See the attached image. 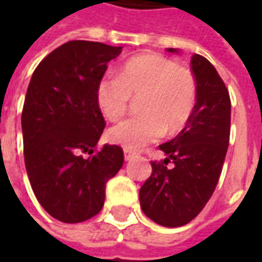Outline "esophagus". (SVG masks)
<instances>
[{"instance_id": "34e87169", "label": "esophagus", "mask_w": 262, "mask_h": 262, "mask_svg": "<svg viewBox=\"0 0 262 262\" xmlns=\"http://www.w3.org/2000/svg\"><path fill=\"white\" fill-rule=\"evenodd\" d=\"M123 153H125V160L126 161H129V160H132L135 156H136V153L135 151H132V150H127V148H125L123 150Z\"/></svg>"}]
</instances>
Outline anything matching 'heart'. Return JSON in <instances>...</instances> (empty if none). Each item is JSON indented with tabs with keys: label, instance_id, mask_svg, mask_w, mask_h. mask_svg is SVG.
<instances>
[{
	"label": "heart",
	"instance_id": "b5f03b06",
	"mask_svg": "<svg viewBox=\"0 0 262 262\" xmlns=\"http://www.w3.org/2000/svg\"><path fill=\"white\" fill-rule=\"evenodd\" d=\"M198 82L191 69L159 53L140 54L122 66L118 77H105L97 86L98 106L106 119L119 120L132 98H140V115L109 130V140L127 150H142L181 132L195 108Z\"/></svg>",
	"mask_w": 262,
	"mask_h": 262
}]
</instances>
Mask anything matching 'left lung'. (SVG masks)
<instances>
[{
  "mask_svg": "<svg viewBox=\"0 0 262 262\" xmlns=\"http://www.w3.org/2000/svg\"><path fill=\"white\" fill-rule=\"evenodd\" d=\"M191 69L198 82L191 119L160 146L167 159L151 161V176L139 192L144 214L165 227L187 225L205 208L219 182L230 139L231 102L225 82L201 54H193Z\"/></svg>",
  "mask_w": 262,
  "mask_h": 262,
  "instance_id": "1",
  "label": "left lung"
}]
</instances>
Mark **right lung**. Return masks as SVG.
I'll return each mask as SVG.
<instances>
[{"instance_id": "right-lung-1", "label": "right lung", "mask_w": 262, "mask_h": 262, "mask_svg": "<svg viewBox=\"0 0 262 262\" xmlns=\"http://www.w3.org/2000/svg\"><path fill=\"white\" fill-rule=\"evenodd\" d=\"M120 52L105 43L70 40L32 74L22 109L26 172L39 203L60 222L80 223L99 213L106 182L123 165L122 147H97L106 125L97 86Z\"/></svg>"}]
</instances>
